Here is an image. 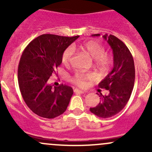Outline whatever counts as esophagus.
I'll return each mask as SVG.
<instances>
[{
  "label": "esophagus",
  "instance_id": "1",
  "mask_svg": "<svg viewBox=\"0 0 152 152\" xmlns=\"http://www.w3.org/2000/svg\"><path fill=\"white\" fill-rule=\"evenodd\" d=\"M74 93H81V94H83V93H85L86 92L82 91V90H78V89H75V90H74Z\"/></svg>",
  "mask_w": 152,
  "mask_h": 152
}]
</instances>
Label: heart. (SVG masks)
Instances as JSON below:
<instances>
[{"mask_svg":"<svg viewBox=\"0 0 152 152\" xmlns=\"http://www.w3.org/2000/svg\"><path fill=\"white\" fill-rule=\"evenodd\" d=\"M79 48L82 51L91 56L95 59V63L101 68H105L111 64L110 56L104 53V47L96 41H89L79 45ZM73 55V49L68 47L65 49L62 54L61 60L63 65H70L72 56ZM94 79V76L92 73H86L82 72H76L71 78V82L79 87H85L90 81Z\"/></svg>","mask_w":152,"mask_h":152,"instance_id":"1","label":"heart"}]
</instances>
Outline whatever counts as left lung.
I'll return each instance as SVG.
<instances>
[{
    "label": "left lung",
    "mask_w": 152,
    "mask_h": 152,
    "mask_svg": "<svg viewBox=\"0 0 152 152\" xmlns=\"http://www.w3.org/2000/svg\"><path fill=\"white\" fill-rule=\"evenodd\" d=\"M103 37L113 49L114 65L112 71L99 84V87L108 90L109 93L107 96L97 93L100 102L90 110L98 117L107 118L117 115L126 105L134 87L135 69L131 52L121 39L112 34Z\"/></svg>",
    "instance_id": "1"
}]
</instances>
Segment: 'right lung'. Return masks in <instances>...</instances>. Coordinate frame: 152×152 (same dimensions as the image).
Here are the masks:
<instances>
[{
  "label": "right lung",
  "instance_id": "1",
  "mask_svg": "<svg viewBox=\"0 0 152 152\" xmlns=\"http://www.w3.org/2000/svg\"><path fill=\"white\" fill-rule=\"evenodd\" d=\"M79 37L42 34L23 52L18 70L20 90L28 108L40 117L54 118L66 110L73 88L62 84L53 89L48 81L62 63L64 50Z\"/></svg>",
  "mask_w": 152,
  "mask_h": 152
}]
</instances>
